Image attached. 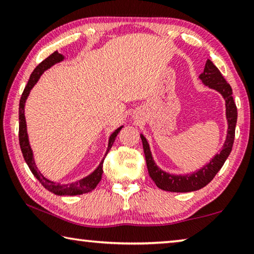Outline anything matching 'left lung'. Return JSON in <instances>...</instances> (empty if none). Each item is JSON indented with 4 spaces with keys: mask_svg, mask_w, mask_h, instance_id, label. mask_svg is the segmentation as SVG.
<instances>
[{
    "mask_svg": "<svg viewBox=\"0 0 254 254\" xmlns=\"http://www.w3.org/2000/svg\"><path fill=\"white\" fill-rule=\"evenodd\" d=\"M199 78L206 86H208V87L213 89H216L218 93H221L225 100L226 119L227 123H229L225 143L223 145L221 152L216 154L212 159V161H209L208 165L204 166V168H201L197 173L191 175L177 176L167 174L165 171L158 168L152 159L148 141L141 134L149 176L151 177L154 184L159 188L162 189V190L174 192H187L198 190V189L205 187L215 177V175L218 173V170L222 168V166L224 165L225 160L232 151V147H233L235 126L236 120H238V110H236V105L234 103L233 96H232L231 86L225 80L224 77L222 76L221 71L217 69V67L209 59H207V62H206L204 71L199 75Z\"/></svg>",
    "mask_w": 254,
    "mask_h": 254,
    "instance_id": "left-lung-1",
    "label": "left lung"
}]
</instances>
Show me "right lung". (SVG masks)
Segmentation results:
<instances>
[{
    "label": "right lung",
    "mask_w": 254,
    "mask_h": 254,
    "mask_svg": "<svg viewBox=\"0 0 254 254\" xmlns=\"http://www.w3.org/2000/svg\"><path fill=\"white\" fill-rule=\"evenodd\" d=\"M63 59H64V56L60 55L58 51H55L54 54H51L49 57H47L44 62H41L39 65L34 68V70L32 71L31 76H30L29 81H28L27 86H25L24 91L22 93V96H21L20 104H19V142H20L21 151H22V154H23V158H24L25 162H27V165L29 166L30 170H31V173L33 174L34 177L39 180L40 184L47 189V190H49L51 192H54V194L59 195V196H63V195L74 196V195L86 194V192L92 191L93 189L97 186V184L100 183L102 179L103 162H104L105 158L103 159L102 162L100 163V166L97 167V169L94 171L93 174L87 176V177L78 180V182L67 184V185H60L58 183L51 182V180L47 179L45 176L42 175L39 170H38L36 162H34V160H33V154H32L31 147H30V144H29L27 124H25V118H24V104H25V101H27V97L29 96L30 91H31V88L34 85H36L38 79L40 78L42 72L48 69V68H50L51 66H54L55 64L62 62ZM122 127H120L111 134L106 154L109 153V151L112 148V145H113V142L115 141V137H117L118 133L121 131Z\"/></svg>",
    "instance_id": "add662e5"
}]
</instances>
